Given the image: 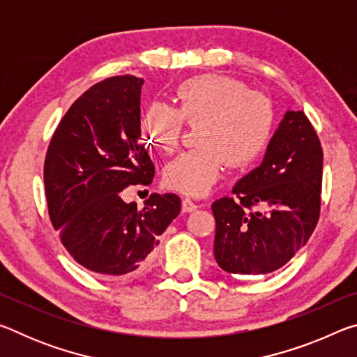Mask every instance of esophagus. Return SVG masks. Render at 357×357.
<instances>
[{"label":"esophagus","instance_id":"1","mask_svg":"<svg viewBox=\"0 0 357 357\" xmlns=\"http://www.w3.org/2000/svg\"><path fill=\"white\" fill-rule=\"evenodd\" d=\"M181 206H183V213H193V211H197L198 208L190 198H183V204H181Z\"/></svg>","mask_w":357,"mask_h":357}]
</instances>
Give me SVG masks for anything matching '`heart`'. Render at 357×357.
<instances>
[{"instance_id": "heart-1", "label": "heart", "mask_w": 357, "mask_h": 357, "mask_svg": "<svg viewBox=\"0 0 357 357\" xmlns=\"http://www.w3.org/2000/svg\"><path fill=\"white\" fill-rule=\"evenodd\" d=\"M176 108L151 105L140 121L144 140L174 153L185 125L197 128L200 148L185 151L167 165L162 183L189 197H203L219 181L228 162L245 167L273 138L275 108L268 96L250 91L236 78L208 74L189 78L174 91Z\"/></svg>"}]
</instances>
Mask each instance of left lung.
Segmentation results:
<instances>
[{
	"instance_id": "8db88e82",
	"label": "left lung",
	"mask_w": 357,
	"mask_h": 357,
	"mask_svg": "<svg viewBox=\"0 0 357 357\" xmlns=\"http://www.w3.org/2000/svg\"><path fill=\"white\" fill-rule=\"evenodd\" d=\"M323 149L304 112H287L261 165L213 203L214 258L229 274L266 275L312 236L321 209ZM268 207V213L253 211Z\"/></svg>"
}]
</instances>
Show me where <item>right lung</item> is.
<instances>
[{
    "label": "right lung",
    "instance_id": "obj_1",
    "mask_svg": "<svg viewBox=\"0 0 357 357\" xmlns=\"http://www.w3.org/2000/svg\"><path fill=\"white\" fill-rule=\"evenodd\" d=\"M143 82L116 75L93 84L59 121L45 155L52 225L70 257L100 275L142 269L181 211L174 193H153L143 209L121 198L126 187L154 178L142 143Z\"/></svg>",
    "mask_w": 357,
    "mask_h": 357
}]
</instances>
